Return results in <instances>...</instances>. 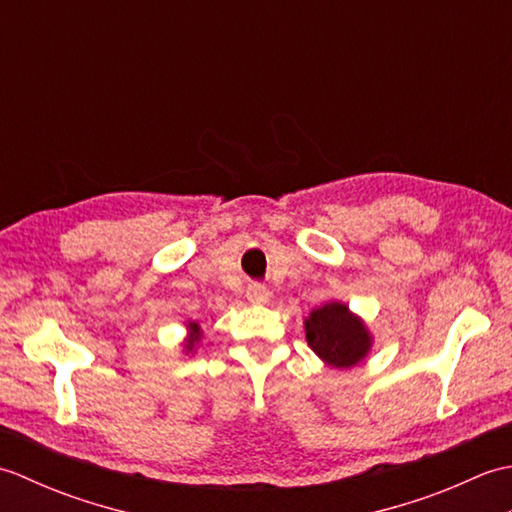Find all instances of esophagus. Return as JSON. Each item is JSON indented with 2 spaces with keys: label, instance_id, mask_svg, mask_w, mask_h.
<instances>
[{
  "label": "esophagus",
  "instance_id": "obj_1",
  "mask_svg": "<svg viewBox=\"0 0 512 512\" xmlns=\"http://www.w3.org/2000/svg\"><path fill=\"white\" fill-rule=\"evenodd\" d=\"M246 299L250 303H268L270 292L262 284H253V286H248V290H246Z\"/></svg>",
  "mask_w": 512,
  "mask_h": 512
}]
</instances>
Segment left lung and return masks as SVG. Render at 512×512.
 Masks as SVG:
<instances>
[{
	"label": "left lung",
	"instance_id": "obj_1",
	"mask_svg": "<svg viewBox=\"0 0 512 512\" xmlns=\"http://www.w3.org/2000/svg\"><path fill=\"white\" fill-rule=\"evenodd\" d=\"M306 341L325 365L350 369L365 361L374 336L365 321L341 301H328L314 308L306 319Z\"/></svg>",
	"mask_w": 512,
	"mask_h": 512
}]
</instances>
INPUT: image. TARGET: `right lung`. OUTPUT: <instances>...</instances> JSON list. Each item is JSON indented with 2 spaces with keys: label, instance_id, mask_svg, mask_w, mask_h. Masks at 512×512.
I'll list each match as a JSON object with an SVG mask.
<instances>
[{
  "label": "right lung",
  "instance_id": "add662e5",
  "mask_svg": "<svg viewBox=\"0 0 512 512\" xmlns=\"http://www.w3.org/2000/svg\"><path fill=\"white\" fill-rule=\"evenodd\" d=\"M187 339H184L182 347H184V354H189L195 350V345L202 341V330H200V323L198 321H189L187 323Z\"/></svg>",
  "mask_w": 512,
  "mask_h": 512
}]
</instances>
